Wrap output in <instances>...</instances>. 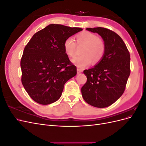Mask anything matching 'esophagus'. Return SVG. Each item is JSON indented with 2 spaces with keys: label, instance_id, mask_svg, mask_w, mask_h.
<instances>
[{
  "label": "esophagus",
  "instance_id": "obj_1",
  "mask_svg": "<svg viewBox=\"0 0 146 146\" xmlns=\"http://www.w3.org/2000/svg\"><path fill=\"white\" fill-rule=\"evenodd\" d=\"M82 72V69H79V68H77V74H80Z\"/></svg>",
  "mask_w": 146,
  "mask_h": 146
}]
</instances>
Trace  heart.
Returning <instances> with one entry per match:
<instances>
[{
	"label": "heart",
	"mask_w": 146,
	"mask_h": 146,
	"mask_svg": "<svg viewBox=\"0 0 146 146\" xmlns=\"http://www.w3.org/2000/svg\"><path fill=\"white\" fill-rule=\"evenodd\" d=\"M77 44L84 46L80 56L72 60L73 63L78 68L83 69L91 64L92 61L97 63L103 58L105 51V45L102 39L94 33L83 32L76 35ZM65 54L70 58H74L76 54V44L73 39L68 38L63 43Z\"/></svg>",
	"instance_id": "b5f03b06"
}]
</instances>
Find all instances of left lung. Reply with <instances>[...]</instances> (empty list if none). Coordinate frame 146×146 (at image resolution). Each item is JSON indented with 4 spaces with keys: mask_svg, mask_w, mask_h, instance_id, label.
Masks as SVG:
<instances>
[{
    "mask_svg": "<svg viewBox=\"0 0 146 146\" xmlns=\"http://www.w3.org/2000/svg\"><path fill=\"white\" fill-rule=\"evenodd\" d=\"M86 30L100 35L105 51L99 62L83 71L87 81L82 87V94L88 104L105 108L115 102L124 92L130 74V53L122 38L113 31L103 27Z\"/></svg>",
    "mask_w": 146,
    "mask_h": 146,
    "instance_id": "left-lung-1",
    "label": "left lung"
}]
</instances>
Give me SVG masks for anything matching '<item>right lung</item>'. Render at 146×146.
<instances>
[{
  "mask_svg": "<svg viewBox=\"0 0 146 146\" xmlns=\"http://www.w3.org/2000/svg\"><path fill=\"white\" fill-rule=\"evenodd\" d=\"M81 28L52 24L35 33L25 47L21 60L22 83L36 102L48 105L58 100L64 85L77 74L65 54L66 39Z\"/></svg>",
  "mask_w": 146,
  "mask_h": 146,
  "instance_id": "add662e5",
  "label": "right lung"
}]
</instances>
